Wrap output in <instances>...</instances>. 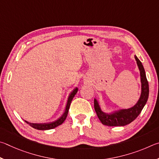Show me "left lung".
<instances>
[{
    "mask_svg": "<svg viewBox=\"0 0 159 159\" xmlns=\"http://www.w3.org/2000/svg\"><path fill=\"white\" fill-rule=\"evenodd\" d=\"M140 75L141 93L138 102L129 108H124L113 110L110 112H105L101 109L99 101L94 98V108L101 123L108 126H124L131 123L138 117L142 110L146 105L149 97V84L147 82L145 71L140 61L135 55Z\"/></svg>",
    "mask_w": 159,
    "mask_h": 159,
    "instance_id": "left-lung-1",
    "label": "left lung"
}]
</instances>
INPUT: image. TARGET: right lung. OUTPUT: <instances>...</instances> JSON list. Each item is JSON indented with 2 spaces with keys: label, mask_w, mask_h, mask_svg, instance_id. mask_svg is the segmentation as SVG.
Listing matches in <instances>:
<instances>
[{
  "label": "right lung",
  "mask_w": 159,
  "mask_h": 159,
  "mask_svg": "<svg viewBox=\"0 0 159 159\" xmlns=\"http://www.w3.org/2000/svg\"><path fill=\"white\" fill-rule=\"evenodd\" d=\"M77 91H78V88L75 87L74 89L72 90V92L69 94L68 98V101H67V103H66V105L65 111H64L63 115H61L59 118L56 119L55 121L47 122V123H41V124L30 123V122H29V121H27L26 120H24L25 122H26L28 124H29L30 126L34 128V129H37V130H40L53 129H54V128L57 127L58 126H59V125L62 124L64 122V121L66 120V119L67 117V115H68L69 107H70V103L72 102V100L73 99L74 96H75V94L77 93Z\"/></svg>",
  "instance_id": "right-lung-1"
}]
</instances>
